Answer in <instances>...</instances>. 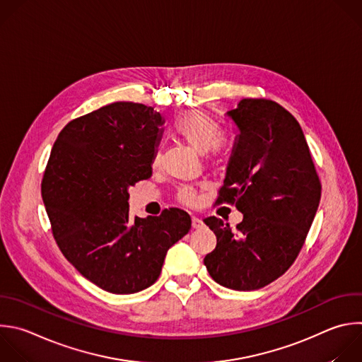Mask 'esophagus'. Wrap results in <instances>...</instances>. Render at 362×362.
Instances as JSON below:
<instances>
[{"label": "esophagus", "mask_w": 362, "mask_h": 362, "mask_svg": "<svg viewBox=\"0 0 362 362\" xmlns=\"http://www.w3.org/2000/svg\"><path fill=\"white\" fill-rule=\"evenodd\" d=\"M192 226H193V228H202V227L204 226V223H203L202 218L193 216V217H192Z\"/></svg>", "instance_id": "obj_1"}]
</instances>
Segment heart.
<instances>
[{"instance_id": "heart-1", "label": "heart", "mask_w": 362, "mask_h": 362, "mask_svg": "<svg viewBox=\"0 0 362 362\" xmlns=\"http://www.w3.org/2000/svg\"><path fill=\"white\" fill-rule=\"evenodd\" d=\"M173 129L193 151L199 153H209L211 160H221L228 152V145L224 138L220 135V127L216 120L203 110H186L180 113L176 120ZM160 160V152L156 151L153 155L152 165L156 166ZM177 199L192 206L197 200L196 190L193 187L185 186L179 190Z\"/></svg>"}]
</instances>
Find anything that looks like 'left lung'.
<instances>
[{"instance_id": "obj_1", "label": "left lung", "mask_w": 362, "mask_h": 362, "mask_svg": "<svg viewBox=\"0 0 362 362\" xmlns=\"http://www.w3.org/2000/svg\"><path fill=\"white\" fill-rule=\"evenodd\" d=\"M238 128L216 204L243 213L235 231L210 216L217 237L204 266L223 287L252 291L283 276L301 252L321 199V182L297 119L281 105L246 98L227 112Z\"/></svg>"}]
</instances>
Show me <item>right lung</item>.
Masks as SVG:
<instances>
[{"instance_id":"right-lung-1","label":"right lung","mask_w":362,"mask_h":362,"mask_svg":"<svg viewBox=\"0 0 362 362\" xmlns=\"http://www.w3.org/2000/svg\"><path fill=\"white\" fill-rule=\"evenodd\" d=\"M162 124L144 103L102 106L59 132L44 172L41 194L59 250L112 294L152 286L168 250L192 227L177 207L148 218L129 214L128 189L152 176Z\"/></svg>"}]
</instances>
